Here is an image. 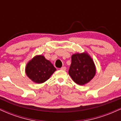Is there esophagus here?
Wrapping results in <instances>:
<instances>
[{
  "label": "esophagus",
  "instance_id": "esophagus-1",
  "mask_svg": "<svg viewBox=\"0 0 121 121\" xmlns=\"http://www.w3.org/2000/svg\"><path fill=\"white\" fill-rule=\"evenodd\" d=\"M66 68L65 66H63V67L61 68V70H66Z\"/></svg>",
  "mask_w": 121,
  "mask_h": 121
}]
</instances>
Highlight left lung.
<instances>
[{
  "label": "left lung",
  "mask_w": 121,
  "mask_h": 121,
  "mask_svg": "<svg viewBox=\"0 0 121 121\" xmlns=\"http://www.w3.org/2000/svg\"><path fill=\"white\" fill-rule=\"evenodd\" d=\"M96 68L92 58L87 52L77 53L72 56L69 74L77 84L84 85L93 78Z\"/></svg>",
  "instance_id": "obj_1"
}]
</instances>
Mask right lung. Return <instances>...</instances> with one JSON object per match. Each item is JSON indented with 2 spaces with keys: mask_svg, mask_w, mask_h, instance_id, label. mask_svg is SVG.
Here are the masks:
<instances>
[{
  "mask_svg": "<svg viewBox=\"0 0 121 121\" xmlns=\"http://www.w3.org/2000/svg\"><path fill=\"white\" fill-rule=\"evenodd\" d=\"M56 70L51 61L41 55H36L29 61L25 69L28 77L37 84L46 81Z\"/></svg>",
  "mask_w": 121,
  "mask_h": 121,
  "instance_id": "add662e5",
  "label": "right lung"
}]
</instances>
